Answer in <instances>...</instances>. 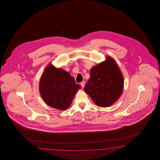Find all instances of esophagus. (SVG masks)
<instances>
[{"instance_id":"1","label":"esophagus","mask_w":160,"mask_h":160,"mask_svg":"<svg viewBox=\"0 0 160 160\" xmlns=\"http://www.w3.org/2000/svg\"><path fill=\"white\" fill-rule=\"evenodd\" d=\"M80 85L82 86V88H84V86H85V82L84 81H82V82H80Z\"/></svg>"}]
</instances>
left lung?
<instances>
[{"instance_id":"8db88e82","label":"left lung","mask_w":160,"mask_h":160,"mask_svg":"<svg viewBox=\"0 0 160 160\" xmlns=\"http://www.w3.org/2000/svg\"><path fill=\"white\" fill-rule=\"evenodd\" d=\"M90 74L84 89L97 106L107 107L117 101L122 92L124 78L113 58L107 57L105 62L92 67Z\"/></svg>"}]
</instances>
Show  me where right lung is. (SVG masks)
<instances>
[{
    "label": "right lung",
    "instance_id": "obj_1",
    "mask_svg": "<svg viewBox=\"0 0 160 160\" xmlns=\"http://www.w3.org/2000/svg\"><path fill=\"white\" fill-rule=\"evenodd\" d=\"M74 78L63 69L52 64L46 68L39 84V90L44 102L49 106L60 110L67 109L78 89Z\"/></svg>",
    "mask_w": 160,
    "mask_h": 160
}]
</instances>
